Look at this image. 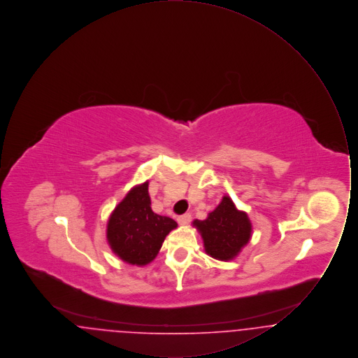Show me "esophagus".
<instances>
[{
    "label": "esophagus",
    "instance_id": "1",
    "mask_svg": "<svg viewBox=\"0 0 358 358\" xmlns=\"http://www.w3.org/2000/svg\"><path fill=\"white\" fill-rule=\"evenodd\" d=\"M190 220H192V215H190V213H184V215H181V216L177 217V222H180V224H182V225L190 222Z\"/></svg>",
    "mask_w": 358,
    "mask_h": 358
}]
</instances>
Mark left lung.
<instances>
[{
    "label": "left lung",
    "mask_w": 358,
    "mask_h": 358,
    "mask_svg": "<svg viewBox=\"0 0 358 358\" xmlns=\"http://www.w3.org/2000/svg\"><path fill=\"white\" fill-rule=\"evenodd\" d=\"M204 240L205 252L219 260H231L250 241L251 222L228 196L208 215L206 220H194Z\"/></svg>",
    "instance_id": "1"
}]
</instances>
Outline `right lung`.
Wrapping results in <instances>:
<instances>
[{"instance_id":"right-lung-1","label":"right lung","mask_w":358,"mask_h":358,"mask_svg":"<svg viewBox=\"0 0 358 358\" xmlns=\"http://www.w3.org/2000/svg\"><path fill=\"white\" fill-rule=\"evenodd\" d=\"M149 184L130 190L110 216L107 240L111 250L126 263L145 266L162 247L166 235L177 227L171 217L152 210Z\"/></svg>"}]
</instances>
